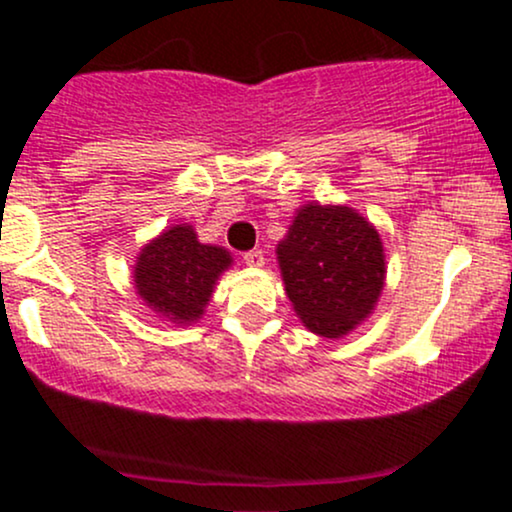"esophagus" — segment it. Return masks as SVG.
<instances>
[{"label":"esophagus","instance_id":"esophagus-1","mask_svg":"<svg viewBox=\"0 0 512 512\" xmlns=\"http://www.w3.org/2000/svg\"><path fill=\"white\" fill-rule=\"evenodd\" d=\"M244 263L249 268H263L266 266V256H263L261 249H254L249 251V254H244Z\"/></svg>","mask_w":512,"mask_h":512}]
</instances>
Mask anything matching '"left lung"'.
Wrapping results in <instances>:
<instances>
[{
  "instance_id": "1",
  "label": "left lung",
  "mask_w": 512,
  "mask_h": 512,
  "mask_svg": "<svg viewBox=\"0 0 512 512\" xmlns=\"http://www.w3.org/2000/svg\"><path fill=\"white\" fill-rule=\"evenodd\" d=\"M275 254L294 314L321 338L352 333L386 287L381 234L350 206H299Z\"/></svg>"
}]
</instances>
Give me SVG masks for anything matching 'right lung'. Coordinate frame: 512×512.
Listing matches in <instances>:
<instances>
[{
    "label": "right lung",
    "mask_w": 512,
    "mask_h": 512,
    "mask_svg": "<svg viewBox=\"0 0 512 512\" xmlns=\"http://www.w3.org/2000/svg\"><path fill=\"white\" fill-rule=\"evenodd\" d=\"M232 266L225 246L198 242L194 225H172L138 251L134 290L160 321L191 326L206 314L220 275Z\"/></svg>",
    "instance_id": "right-lung-1"
}]
</instances>
